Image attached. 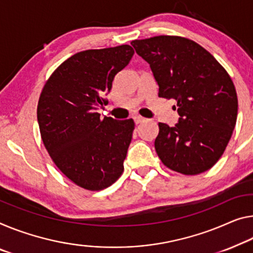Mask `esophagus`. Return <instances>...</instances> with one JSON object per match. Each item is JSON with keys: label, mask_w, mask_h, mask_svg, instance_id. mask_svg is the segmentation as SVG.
Returning <instances> with one entry per match:
<instances>
[{"label": "esophagus", "mask_w": 253, "mask_h": 253, "mask_svg": "<svg viewBox=\"0 0 253 253\" xmlns=\"http://www.w3.org/2000/svg\"><path fill=\"white\" fill-rule=\"evenodd\" d=\"M145 121H146V119L142 118V116H134V122H135V124L142 123V122H145Z\"/></svg>", "instance_id": "34e87169"}]
</instances>
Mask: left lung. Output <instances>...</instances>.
Segmentation results:
<instances>
[{
    "instance_id": "obj_1",
    "label": "left lung",
    "mask_w": 253,
    "mask_h": 253,
    "mask_svg": "<svg viewBox=\"0 0 253 253\" xmlns=\"http://www.w3.org/2000/svg\"><path fill=\"white\" fill-rule=\"evenodd\" d=\"M131 45L149 64L158 96L175 99L180 115L174 126L158 123V157L185 175L208 170L223 155L238 118L231 77L211 53L188 38L156 36Z\"/></svg>"
}]
</instances>
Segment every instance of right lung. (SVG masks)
<instances>
[{
	"instance_id": "add662e5",
	"label": "right lung",
	"mask_w": 253,
	"mask_h": 253,
	"mask_svg": "<svg viewBox=\"0 0 253 253\" xmlns=\"http://www.w3.org/2000/svg\"><path fill=\"white\" fill-rule=\"evenodd\" d=\"M130 45L87 49L64 61L40 97L37 120L45 148L65 176L98 191L121 175L134 122L100 119L114 77L129 64Z\"/></svg>"
}]
</instances>
